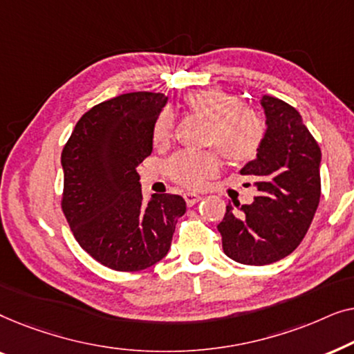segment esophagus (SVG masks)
I'll return each mask as SVG.
<instances>
[{"instance_id": "obj_1", "label": "esophagus", "mask_w": 354, "mask_h": 354, "mask_svg": "<svg viewBox=\"0 0 354 354\" xmlns=\"http://www.w3.org/2000/svg\"><path fill=\"white\" fill-rule=\"evenodd\" d=\"M183 198H185V201H187V205H188V206L196 205V203L201 200V196H200V195H196V193H193V192H187L185 195H183Z\"/></svg>"}]
</instances>
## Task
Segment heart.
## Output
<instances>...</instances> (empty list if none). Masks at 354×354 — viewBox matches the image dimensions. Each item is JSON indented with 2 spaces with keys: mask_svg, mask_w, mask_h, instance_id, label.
Segmentation results:
<instances>
[{
  "mask_svg": "<svg viewBox=\"0 0 354 354\" xmlns=\"http://www.w3.org/2000/svg\"><path fill=\"white\" fill-rule=\"evenodd\" d=\"M187 109L209 120L206 143L214 145L232 164H246L258 156L263 148L268 124L253 108L241 106L239 96L222 88H203L183 98ZM174 132V118L162 111L154 120L153 140L166 145ZM221 161L214 151H180L167 162L172 180L188 188L205 185L207 178L219 172Z\"/></svg>",
  "mask_w": 354,
  "mask_h": 354,
  "instance_id": "heart-1",
  "label": "heart"
}]
</instances>
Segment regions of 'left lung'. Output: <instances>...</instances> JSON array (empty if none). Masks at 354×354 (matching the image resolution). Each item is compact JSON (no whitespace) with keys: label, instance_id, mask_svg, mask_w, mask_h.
Wrapping results in <instances>:
<instances>
[{"label":"left lung","instance_id":"1","mask_svg":"<svg viewBox=\"0 0 354 354\" xmlns=\"http://www.w3.org/2000/svg\"><path fill=\"white\" fill-rule=\"evenodd\" d=\"M268 133L256 159L241 167L254 180L251 205L229 203L217 230L230 259L264 266L293 253L306 235L321 200V148L301 115L285 101L264 95Z\"/></svg>","mask_w":354,"mask_h":354}]
</instances>
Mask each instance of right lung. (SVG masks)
Instances as JSON below:
<instances>
[{"instance_id": "1", "label": "right lung", "mask_w": 354, "mask_h": 354, "mask_svg": "<svg viewBox=\"0 0 354 354\" xmlns=\"http://www.w3.org/2000/svg\"><path fill=\"white\" fill-rule=\"evenodd\" d=\"M166 103L151 91L103 101L82 115L62 149V212L82 248L109 269L133 272L161 261L187 211L178 195L145 201L137 172Z\"/></svg>"}]
</instances>
